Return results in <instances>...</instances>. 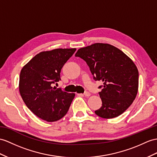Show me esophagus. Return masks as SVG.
Instances as JSON below:
<instances>
[{"instance_id":"obj_1","label":"esophagus","mask_w":157,"mask_h":157,"mask_svg":"<svg viewBox=\"0 0 157 157\" xmlns=\"http://www.w3.org/2000/svg\"><path fill=\"white\" fill-rule=\"evenodd\" d=\"M84 95H85V97H89L90 95V93H89V92H88V91H85V93H84V94H83Z\"/></svg>"}]
</instances>
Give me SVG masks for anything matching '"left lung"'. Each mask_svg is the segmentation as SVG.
<instances>
[{
	"mask_svg": "<svg viewBox=\"0 0 157 157\" xmlns=\"http://www.w3.org/2000/svg\"><path fill=\"white\" fill-rule=\"evenodd\" d=\"M75 56L85 61L95 81L103 82L98 86L102 106L95 114L104 118L123 114L138 92L139 71L132 60L117 47L103 43L80 48Z\"/></svg>",
	"mask_w": 157,
	"mask_h": 157,
	"instance_id": "1",
	"label": "left lung"
}]
</instances>
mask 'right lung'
Instances as JSON below:
<instances>
[{
  "instance_id": "1",
  "label": "right lung",
  "mask_w": 157,
  "mask_h": 157,
  "mask_svg": "<svg viewBox=\"0 0 157 157\" xmlns=\"http://www.w3.org/2000/svg\"><path fill=\"white\" fill-rule=\"evenodd\" d=\"M75 51L76 48H57L41 52L22 68L20 94L26 106L41 119L59 121L69 109L75 93H68L52 85L60 81L61 69Z\"/></svg>"
}]
</instances>
